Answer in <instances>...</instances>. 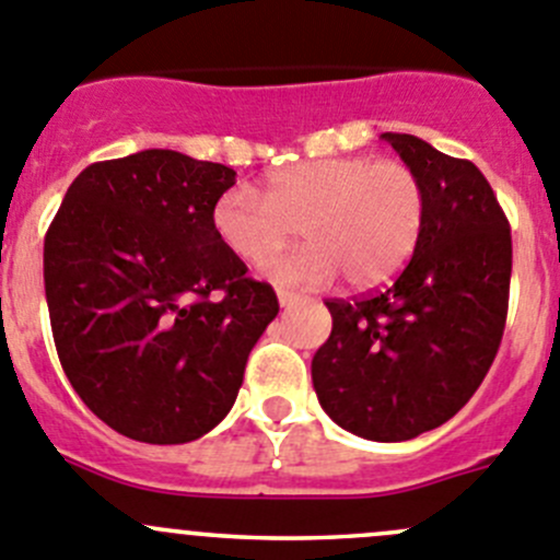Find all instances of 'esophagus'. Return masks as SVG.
I'll return each mask as SVG.
<instances>
[{
  "label": "esophagus",
  "instance_id": "34e87169",
  "mask_svg": "<svg viewBox=\"0 0 560 560\" xmlns=\"http://www.w3.org/2000/svg\"><path fill=\"white\" fill-rule=\"evenodd\" d=\"M276 298H279L281 308H290V306H295L298 301H301V295H298V292H290V290H279V292H276Z\"/></svg>",
  "mask_w": 560,
  "mask_h": 560
}]
</instances>
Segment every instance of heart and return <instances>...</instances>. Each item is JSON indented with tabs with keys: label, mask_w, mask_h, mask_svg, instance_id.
<instances>
[{
	"label": "heart",
	"mask_w": 560,
	"mask_h": 560,
	"mask_svg": "<svg viewBox=\"0 0 560 560\" xmlns=\"http://www.w3.org/2000/svg\"><path fill=\"white\" fill-rule=\"evenodd\" d=\"M427 219V191L416 170L369 155L317 159L265 177L259 197L230 188L213 205V232L237 259L262 262L296 230L310 243L268 260L265 279L284 287L328 284L336 276L369 290L399 273Z\"/></svg>",
	"instance_id": "obj_1"
}]
</instances>
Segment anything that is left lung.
<instances>
[{"label":"left lung","instance_id":"8db88e82","mask_svg":"<svg viewBox=\"0 0 560 560\" xmlns=\"http://www.w3.org/2000/svg\"><path fill=\"white\" fill-rule=\"evenodd\" d=\"M380 139L416 170L427 219L394 284L325 301L334 328L312 383L341 430L399 443L446 424L495 361L509 308L512 232L487 177L410 133Z\"/></svg>","mask_w":560,"mask_h":560}]
</instances>
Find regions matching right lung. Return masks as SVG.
I'll list each match as a JSON object with an SVG mask.
<instances>
[{"mask_svg":"<svg viewBox=\"0 0 560 560\" xmlns=\"http://www.w3.org/2000/svg\"><path fill=\"white\" fill-rule=\"evenodd\" d=\"M235 170L175 150L92 164L43 243L54 345L86 407L130 441H197L224 421L273 287L215 237ZM220 298L215 299L214 295Z\"/></svg>","mask_w":560,"mask_h":560,"instance_id":"add662e5","label":"right lung"}]
</instances>
